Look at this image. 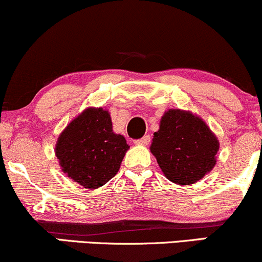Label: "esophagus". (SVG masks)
Listing matches in <instances>:
<instances>
[{
    "instance_id": "34e87169",
    "label": "esophagus",
    "mask_w": 262,
    "mask_h": 262,
    "mask_svg": "<svg viewBox=\"0 0 262 262\" xmlns=\"http://www.w3.org/2000/svg\"><path fill=\"white\" fill-rule=\"evenodd\" d=\"M150 139H151V138H150V135H144L143 138H140V139H138V140H135L134 143L137 144V145H148V144L150 143Z\"/></svg>"
}]
</instances>
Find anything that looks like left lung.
I'll use <instances>...</instances> for the list:
<instances>
[{"label":"left lung","instance_id":"left-lung-1","mask_svg":"<svg viewBox=\"0 0 262 262\" xmlns=\"http://www.w3.org/2000/svg\"><path fill=\"white\" fill-rule=\"evenodd\" d=\"M219 141L207 123L189 111L167 110L154 133L150 151L171 182L200 181L217 164Z\"/></svg>","mask_w":262,"mask_h":262}]
</instances>
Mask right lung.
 <instances>
[{"mask_svg": "<svg viewBox=\"0 0 262 262\" xmlns=\"http://www.w3.org/2000/svg\"><path fill=\"white\" fill-rule=\"evenodd\" d=\"M128 149L125 138L113 132L110 112L89 107L60 133L55 155L69 179L96 189L116 176Z\"/></svg>", "mask_w": 262, "mask_h": 262, "instance_id": "right-lung-1", "label": "right lung"}]
</instances>
